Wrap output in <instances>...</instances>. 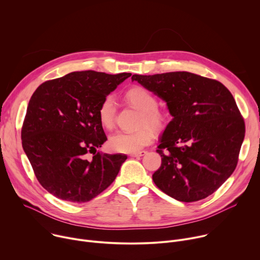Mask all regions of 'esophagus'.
<instances>
[{
	"mask_svg": "<svg viewBox=\"0 0 260 260\" xmlns=\"http://www.w3.org/2000/svg\"><path fill=\"white\" fill-rule=\"evenodd\" d=\"M147 154V151H140V152H137V153H132L130 154V157H141L143 155Z\"/></svg>",
	"mask_w": 260,
	"mask_h": 260,
	"instance_id": "34e87169",
	"label": "esophagus"
}]
</instances>
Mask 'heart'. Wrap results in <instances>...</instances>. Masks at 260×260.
I'll return each instance as SVG.
<instances>
[{
	"label": "heart",
	"mask_w": 260,
	"mask_h": 260,
	"mask_svg": "<svg viewBox=\"0 0 260 260\" xmlns=\"http://www.w3.org/2000/svg\"><path fill=\"white\" fill-rule=\"evenodd\" d=\"M124 98L134 108L140 111L137 127L134 132H118L109 139L111 150L119 153H137L146 147L154 138L155 132L163 131L169 124V113L158 107L157 98L143 86H133L129 89ZM117 105L111 95L105 96L98 107V119L102 127L112 129L114 126Z\"/></svg>",
	"instance_id": "b5f03b06"
}]
</instances>
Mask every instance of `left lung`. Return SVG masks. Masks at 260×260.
Returning <instances> with one entry per match:
<instances>
[{"label": "left lung", "mask_w": 260, "mask_h": 260, "mask_svg": "<svg viewBox=\"0 0 260 260\" xmlns=\"http://www.w3.org/2000/svg\"><path fill=\"white\" fill-rule=\"evenodd\" d=\"M131 78L163 99L174 117L159 140L156 186L183 203L213 194L235 171L245 137L232 93L218 80L186 71Z\"/></svg>", "instance_id": "1"}]
</instances>
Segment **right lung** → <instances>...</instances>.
Listing matches in <instances>:
<instances>
[{
	"instance_id": "obj_1",
	"label": "right lung",
	"mask_w": 260,
	"mask_h": 260,
	"mask_svg": "<svg viewBox=\"0 0 260 260\" xmlns=\"http://www.w3.org/2000/svg\"><path fill=\"white\" fill-rule=\"evenodd\" d=\"M130 76L72 72L43 82L32 95L21 128L22 148L38 182L53 196L86 203L117 178L127 156L97 152L107 140L98 107Z\"/></svg>"
}]
</instances>
